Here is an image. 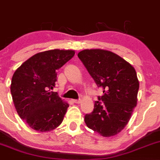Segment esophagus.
I'll list each match as a JSON object with an SVG mask.
<instances>
[{"label":"esophagus","mask_w":160,"mask_h":160,"mask_svg":"<svg viewBox=\"0 0 160 160\" xmlns=\"http://www.w3.org/2000/svg\"><path fill=\"white\" fill-rule=\"evenodd\" d=\"M74 102L76 103V104H78V103L81 102V99H74Z\"/></svg>","instance_id":"obj_1"}]
</instances>
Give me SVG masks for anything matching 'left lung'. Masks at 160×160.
<instances>
[{"label": "left lung", "mask_w": 160, "mask_h": 160, "mask_svg": "<svg viewBox=\"0 0 160 160\" xmlns=\"http://www.w3.org/2000/svg\"><path fill=\"white\" fill-rule=\"evenodd\" d=\"M78 57L98 87L103 88L92 112L85 115V124L104 137L115 136L126 127L137 104L136 70L122 58L102 49H85Z\"/></svg>", "instance_id": "left-lung-1"}]
</instances>
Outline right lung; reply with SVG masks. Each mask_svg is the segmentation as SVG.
Returning <instances> with one entry per match:
<instances>
[{"label": "right lung", "mask_w": 160, "mask_h": 160, "mask_svg": "<svg viewBox=\"0 0 160 160\" xmlns=\"http://www.w3.org/2000/svg\"><path fill=\"white\" fill-rule=\"evenodd\" d=\"M75 55V51L39 52L24 62L13 75L11 92L17 112L31 129L48 132L60 126L69 105L51 92L57 70Z\"/></svg>", "instance_id": "1"}]
</instances>
